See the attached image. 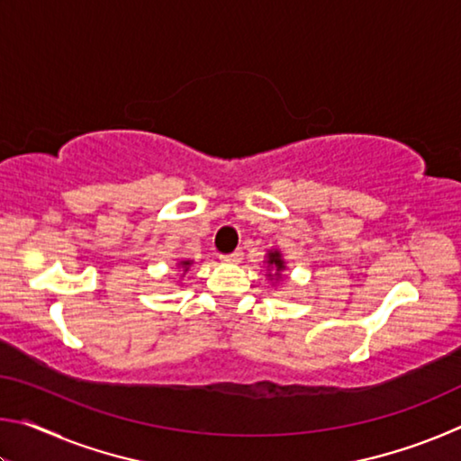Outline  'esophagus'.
<instances>
[{
  "label": "esophagus",
  "instance_id": "obj_1",
  "mask_svg": "<svg viewBox=\"0 0 461 461\" xmlns=\"http://www.w3.org/2000/svg\"><path fill=\"white\" fill-rule=\"evenodd\" d=\"M220 258H221V262H225V264H240V262H241V252H240V249H236V252H231V254L220 256Z\"/></svg>",
  "mask_w": 461,
  "mask_h": 461
}]
</instances>
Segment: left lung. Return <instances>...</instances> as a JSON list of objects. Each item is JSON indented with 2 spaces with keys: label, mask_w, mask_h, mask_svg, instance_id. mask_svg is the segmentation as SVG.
I'll use <instances>...</instances> for the list:
<instances>
[{
  "label": "left lung",
  "mask_w": 461,
  "mask_h": 461,
  "mask_svg": "<svg viewBox=\"0 0 461 461\" xmlns=\"http://www.w3.org/2000/svg\"><path fill=\"white\" fill-rule=\"evenodd\" d=\"M267 264H268V268L275 270L276 280L280 278V272H283V270L286 268V267H285V260H283V254H280L278 249H270L268 256H267ZM268 276H272V275H268Z\"/></svg>",
  "instance_id": "1"
}]
</instances>
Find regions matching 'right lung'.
Wrapping results in <instances>:
<instances>
[{"label":"right lung","mask_w":461,"mask_h":461,"mask_svg":"<svg viewBox=\"0 0 461 461\" xmlns=\"http://www.w3.org/2000/svg\"><path fill=\"white\" fill-rule=\"evenodd\" d=\"M191 264H193L191 260H181V262H178V267H181V268H183V270L186 272V270H189V267H191Z\"/></svg>","instance_id":"right-lung-1"}]
</instances>
